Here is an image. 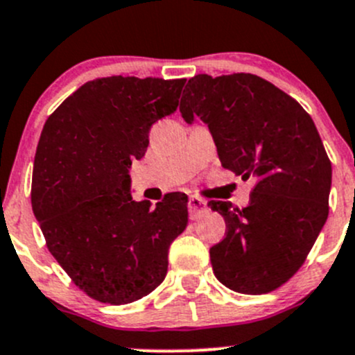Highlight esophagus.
<instances>
[{"label": "esophagus", "instance_id": "obj_1", "mask_svg": "<svg viewBox=\"0 0 355 355\" xmlns=\"http://www.w3.org/2000/svg\"><path fill=\"white\" fill-rule=\"evenodd\" d=\"M206 211H207L206 200L196 198V196H192V198L189 199V214H191L192 220H196V218L200 216L202 213H206Z\"/></svg>", "mask_w": 355, "mask_h": 355}]
</instances>
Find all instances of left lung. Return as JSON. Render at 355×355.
<instances>
[{"label": "left lung", "mask_w": 355, "mask_h": 355, "mask_svg": "<svg viewBox=\"0 0 355 355\" xmlns=\"http://www.w3.org/2000/svg\"><path fill=\"white\" fill-rule=\"evenodd\" d=\"M180 113L207 123L221 166L256 180L247 207L209 200L227 225L209 249L214 277L234 292H273L299 271L328 218L331 161L313 118L252 73L196 75Z\"/></svg>", "instance_id": "8db88e82"}]
</instances>
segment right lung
Returning a JSON list of instances; mask_svg holds the SVG:
<instances>
[{"instance_id":"add662e5","label":"right lung","mask_w":355,"mask_h":355,"mask_svg":"<svg viewBox=\"0 0 355 355\" xmlns=\"http://www.w3.org/2000/svg\"><path fill=\"white\" fill-rule=\"evenodd\" d=\"M185 78L113 77L87 82L53 111L39 139L32 211L49 252L75 285L103 304L151 293L168 271L170 244L187 227V196L156 207L132 200V161L149 130L175 113Z\"/></svg>"}]
</instances>
